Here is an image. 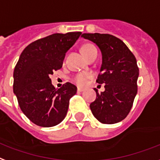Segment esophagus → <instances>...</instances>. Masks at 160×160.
<instances>
[{"instance_id": "obj_1", "label": "esophagus", "mask_w": 160, "mask_h": 160, "mask_svg": "<svg viewBox=\"0 0 160 160\" xmlns=\"http://www.w3.org/2000/svg\"><path fill=\"white\" fill-rule=\"evenodd\" d=\"M82 91H84L83 88H80V87L78 88V92H82Z\"/></svg>"}]
</instances>
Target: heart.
Masks as SVG:
<instances>
[{
	"label": "heart",
	"mask_w": 160,
	"mask_h": 160,
	"mask_svg": "<svg viewBox=\"0 0 160 160\" xmlns=\"http://www.w3.org/2000/svg\"><path fill=\"white\" fill-rule=\"evenodd\" d=\"M82 52L86 58H88V56L91 54L94 51H97L96 48L91 44H85L82 48ZM91 78V75L88 72H81V73L77 74L76 76L73 78V81L78 85H84L86 83L87 81Z\"/></svg>",
	"instance_id": "1"
}]
</instances>
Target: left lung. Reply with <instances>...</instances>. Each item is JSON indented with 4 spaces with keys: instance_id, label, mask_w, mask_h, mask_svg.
<instances>
[{
    "instance_id": "obj_1",
    "label": "left lung",
    "mask_w": 160,
    "mask_h": 160,
    "mask_svg": "<svg viewBox=\"0 0 160 160\" xmlns=\"http://www.w3.org/2000/svg\"><path fill=\"white\" fill-rule=\"evenodd\" d=\"M82 37L97 44L102 62L97 82L105 84V91L90 104L92 114L105 124L116 123L127 117L138 92V70L132 52L119 38L110 34L83 33Z\"/></svg>"
}]
</instances>
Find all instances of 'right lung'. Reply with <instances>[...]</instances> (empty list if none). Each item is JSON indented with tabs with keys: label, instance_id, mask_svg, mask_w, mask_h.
<instances>
[{
	"label": "right lung",
	"instance_id": "add662e5",
	"mask_svg": "<svg viewBox=\"0 0 160 160\" xmlns=\"http://www.w3.org/2000/svg\"><path fill=\"white\" fill-rule=\"evenodd\" d=\"M81 34L48 36L29 44L20 56L13 73V92L22 112L33 123L53 127L66 117L77 87L66 82L56 89L49 76L62 67L65 54Z\"/></svg>",
	"mask_w": 160,
	"mask_h": 160
}]
</instances>
